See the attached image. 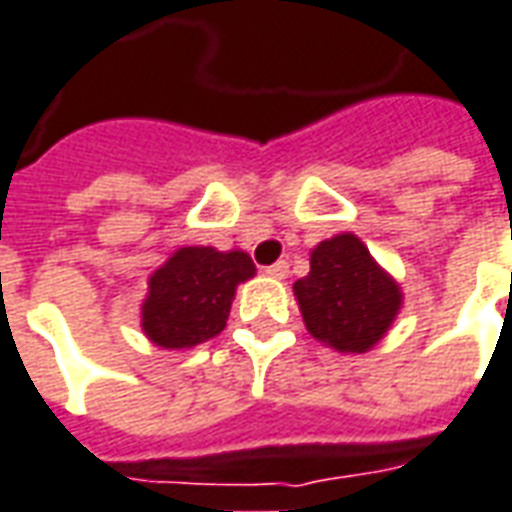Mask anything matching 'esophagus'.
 I'll return each instance as SVG.
<instances>
[{"instance_id":"1","label":"esophagus","mask_w":512,"mask_h":512,"mask_svg":"<svg viewBox=\"0 0 512 512\" xmlns=\"http://www.w3.org/2000/svg\"><path fill=\"white\" fill-rule=\"evenodd\" d=\"M266 274L268 277H277V280H285V277H288V263H285V260H277L274 266L266 268Z\"/></svg>"}]
</instances>
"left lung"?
I'll return each mask as SVG.
<instances>
[{
	"instance_id": "1",
	"label": "left lung",
	"mask_w": 512,
	"mask_h": 512,
	"mask_svg": "<svg viewBox=\"0 0 512 512\" xmlns=\"http://www.w3.org/2000/svg\"><path fill=\"white\" fill-rule=\"evenodd\" d=\"M293 293L313 338L357 355L380 341L402 305L399 285L349 232L313 249L310 271L293 282Z\"/></svg>"
}]
</instances>
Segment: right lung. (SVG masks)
<instances>
[{
  "mask_svg": "<svg viewBox=\"0 0 512 512\" xmlns=\"http://www.w3.org/2000/svg\"><path fill=\"white\" fill-rule=\"evenodd\" d=\"M255 274L244 252L185 246L157 268L144 302V332L163 349H185L219 335L230 316L235 285Z\"/></svg>",
  "mask_w": 512,
  "mask_h": 512,
  "instance_id": "1",
  "label": "right lung"
}]
</instances>
